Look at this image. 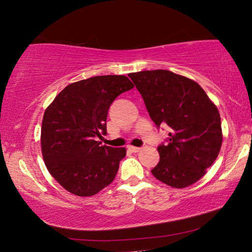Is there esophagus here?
I'll return each mask as SVG.
<instances>
[{
	"label": "esophagus",
	"mask_w": 252,
	"mask_h": 252,
	"mask_svg": "<svg viewBox=\"0 0 252 252\" xmlns=\"http://www.w3.org/2000/svg\"><path fill=\"white\" fill-rule=\"evenodd\" d=\"M129 150L131 151V152H133V153H136V152H139L140 150H141V148H138V147H132V146H130L129 148Z\"/></svg>",
	"instance_id": "esophagus-1"
}]
</instances>
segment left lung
Segmentation results:
<instances>
[{"instance_id":"left-lung-1","label":"left lung","mask_w":252,"mask_h":252,"mask_svg":"<svg viewBox=\"0 0 252 252\" xmlns=\"http://www.w3.org/2000/svg\"><path fill=\"white\" fill-rule=\"evenodd\" d=\"M157 126L171 129L151 170L170 187H189L207 173L222 144L219 111L195 81L168 70L129 74Z\"/></svg>"}]
</instances>
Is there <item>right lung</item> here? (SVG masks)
I'll return each mask as SVG.
<instances>
[{
    "instance_id": "1",
    "label": "right lung",
    "mask_w": 252,
    "mask_h": 252,
    "mask_svg": "<svg viewBox=\"0 0 252 252\" xmlns=\"http://www.w3.org/2000/svg\"><path fill=\"white\" fill-rule=\"evenodd\" d=\"M134 85L125 75H99L71 83L46 108L41 149L46 168L66 191L91 197L116 178L126 148L101 146L112 102Z\"/></svg>"
}]
</instances>
